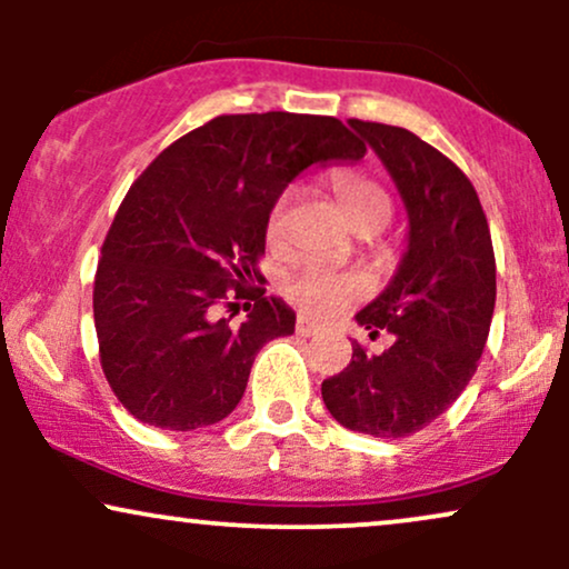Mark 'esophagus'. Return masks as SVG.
Masks as SVG:
<instances>
[{"label":"esophagus","instance_id":"esophagus-1","mask_svg":"<svg viewBox=\"0 0 569 569\" xmlns=\"http://www.w3.org/2000/svg\"><path fill=\"white\" fill-rule=\"evenodd\" d=\"M318 331H321V326L312 323L310 318H305V316L297 318V335H302V337H316Z\"/></svg>","mask_w":569,"mask_h":569}]
</instances>
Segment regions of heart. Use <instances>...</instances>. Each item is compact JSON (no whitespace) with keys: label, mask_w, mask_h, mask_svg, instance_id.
I'll return each mask as SVG.
<instances>
[{"label":"heart","mask_w":569,"mask_h":569,"mask_svg":"<svg viewBox=\"0 0 569 569\" xmlns=\"http://www.w3.org/2000/svg\"><path fill=\"white\" fill-rule=\"evenodd\" d=\"M329 187L335 192L339 208H342L345 219L352 227L367 219H380L382 224L390 219V211H393L390 194L369 176L356 171H335L329 179ZM286 208H289V198L283 194L272 206L270 217H267V243L270 246L280 243V234H283L286 224ZM367 289V278L358 276V272L331 270V267L323 264H305L286 283V297L310 312V316L331 318L356 302V299H361Z\"/></svg>","instance_id":"b5f03b06"}]
</instances>
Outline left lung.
Returning <instances> with one entry per match:
<instances>
[{
  "mask_svg": "<svg viewBox=\"0 0 569 569\" xmlns=\"http://www.w3.org/2000/svg\"><path fill=\"white\" fill-rule=\"evenodd\" d=\"M380 154L409 213V248L393 283L356 321L393 335L380 356L321 385L337 422L377 439L417 433L457 401L479 367L495 312V251L479 194L447 154L407 128L350 120Z\"/></svg>",
  "mask_w": 569,
  "mask_h": 569,
  "instance_id": "1",
  "label": "left lung"
}]
</instances>
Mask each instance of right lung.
Masks as SVG:
<instances>
[{
    "label": "right lung",
    "mask_w": 569,
    "mask_h": 569,
    "mask_svg": "<svg viewBox=\"0 0 569 569\" xmlns=\"http://www.w3.org/2000/svg\"><path fill=\"white\" fill-rule=\"evenodd\" d=\"M363 154L337 117L264 112L213 117L149 162L117 208L93 283L101 369L136 420L194 430L238 407L257 352L297 321L251 286L264 280L267 217L307 166ZM243 298V325L218 318Z\"/></svg>",
    "instance_id": "right-lung-1"
}]
</instances>
